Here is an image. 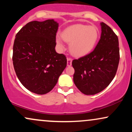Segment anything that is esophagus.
<instances>
[{
  "instance_id": "obj_1",
  "label": "esophagus",
  "mask_w": 132,
  "mask_h": 132,
  "mask_svg": "<svg viewBox=\"0 0 132 132\" xmlns=\"http://www.w3.org/2000/svg\"><path fill=\"white\" fill-rule=\"evenodd\" d=\"M72 64V59L71 57H68L67 58V65L68 66H70Z\"/></svg>"
}]
</instances>
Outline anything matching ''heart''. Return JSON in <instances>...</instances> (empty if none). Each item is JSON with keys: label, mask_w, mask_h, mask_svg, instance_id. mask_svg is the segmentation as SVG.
<instances>
[{"label": "heart", "mask_w": 132, "mask_h": 132, "mask_svg": "<svg viewBox=\"0 0 132 132\" xmlns=\"http://www.w3.org/2000/svg\"><path fill=\"white\" fill-rule=\"evenodd\" d=\"M99 36V30L96 27L82 24L68 27L61 33L62 39L70 43L69 49L71 53L76 56H81L90 53L96 45ZM56 43L61 49L64 48L60 38H56Z\"/></svg>", "instance_id": "heart-1"}]
</instances>
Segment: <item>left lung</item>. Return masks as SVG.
Masks as SVG:
<instances>
[{"label": "left lung", "instance_id": "8db88e82", "mask_svg": "<svg viewBox=\"0 0 132 132\" xmlns=\"http://www.w3.org/2000/svg\"><path fill=\"white\" fill-rule=\"evenodd\" d=\"M101 25V39L95 49L72 62L75 69L74 82L86 95L95 94L105 89L114 78L119 66L117 36L105 23Z\"/></svg>", "mask_w": 132, "mask_h": 132}]
</instances>
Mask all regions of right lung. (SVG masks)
I'll return each mask as SVG.
<instances>
[{"label": "right lung", "instance_id": "1", "mask_svg": "<svg viewBox=\"0 0 132 132\" xmlns=\"http://www.w3.org/2000/svg\"><path fill=\"white\" fill-rule=\"evenodd\" d=\"M58 23L54 20L32 21L16 33L13 46V67L19 81L30 91L45 94L56 84L67 65L56 52Z\"/></svg>", "mask_w": 132, "mask_h": 132}]
</instances>
